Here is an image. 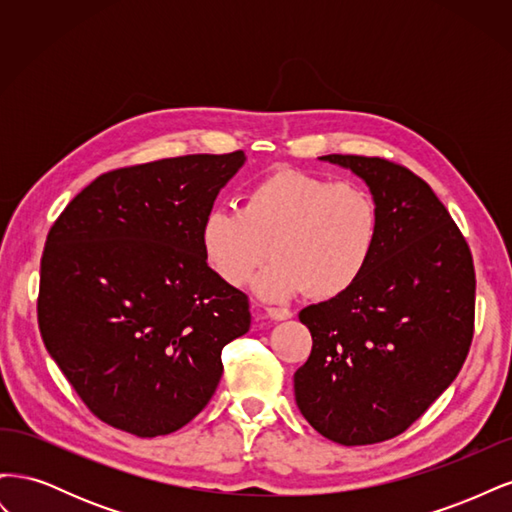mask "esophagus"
<instances>
[{"label": "esophagus", "instance_id": "34e87169", "mask_svg": "<svg viewBox=\"0 0 512 512\" xmlns=\"http://www.w3.org/2000/svg\"><path fill=\"white\" fill-rule=\"evenodd\" d=\"M265 314L269 318H273V320H288L292 316V312H290V309H286V307H267Z\"/></svg>", "mask_w": 512, "mask_h": 512}]
</instances>
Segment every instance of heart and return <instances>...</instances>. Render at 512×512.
Instances as JSON below:
<instances>
[{"label":"heart","instance_id":"1","mask_svg":"<svg viewBox=\"0 0 512 512\" xmlns=\"http://www.w3.org/2000/svg\"><path fill=\"white\" fill-rule=\"evenodd\" d=\"M376 200L352 181L282 170L245 194L243 209H211L200 226V247L222 280L243 288L273 254L260 277L267 299H288L305 288L333 299L361 280L376 250Z\"/></svg>","mask_w":512,"mask_h":512}]
</instances>
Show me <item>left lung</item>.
I'll return each instance as SVG.
<instances>
[{
    "label": "left lung",
    "mask_w": 512,
    "mask_h": 512,
    "mask_svg": "<svg viewBox=\"0 0 512 512\" xmlns=\"http://www.w3.org/2000/svg\"><path fill=\"white\" fill-rule=\"evenodd\" d=\"M322 160L365 179L380 230L361 280L299 312L312 354L294 374V397L324 438L365 446L404 433L459 374L474 335V260L410 168L376 156Z\"/></svg>",
    "instance_id": "1"
}]
</instances>
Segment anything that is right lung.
I'll list each match as a JSON object with an SVG mask.
<instances>
[{"instance_id":"1","label":"right lung","mask_w":512,"mask_h":512,"mask_svg":"<svg viewBox=\"0 0 512 512\" xmlns=\"http://www.w3.org/2000/svg\"><path fill=\"white\" fill-rule=\"evenodd\" d=\"M243 151L108 170L49 230L38 327L102 423L138 438L188 425L222 378V350L250 331V299L200 247L213 200Z\"/></svg>"}]
</instances>
